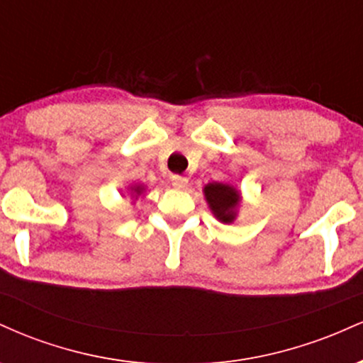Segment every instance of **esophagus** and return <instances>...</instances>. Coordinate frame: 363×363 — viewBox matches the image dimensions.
<instances>
[{
    "mask_svg": "<svg viewBox=\"0 0 363 363\" xmlns=\"http://www.w3.org/2000/svg\"><path fill=\"white\" fill-rule=\"evenodd\" d=\"M187 177H184V176H172V186L174 187H179V189H181V187H186L187 186Z\"/></svg>",
    "mask_w": 363,
    "mask_h": 363,
    "instance_id": "esophagus-1",
    "label": "esophagus"
}]
</instances>
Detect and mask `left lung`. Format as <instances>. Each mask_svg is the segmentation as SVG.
<instances>
[{
  "instance_id": "left-lung-1",
  "label": "left lung",
  "mask_w": 363,
  "mask_h": 363,
  "mask_svg": "<svg viewBox=\"0 0 363 363\" xmlns=\"http://www.w3.org/2000/svg\"><path fill=\"white\" fill-rule=\"evenodd\" d=\"M203 194H205L208 208L218 222H235L240 203H242V196L235 186H232L230 182H208L203 187Z\"/></svg>"
}]
</instances>
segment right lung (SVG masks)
I'll return each instance as SVG.
<instances>
[{
	"mask_svg": "<svg viewBox=\"0 0 363 363\" xmlns=\"http://www.w3.org/2000/svg\"><path fill=\"white\" fill-rule=\"evenodd\" d=\"M128 191H129V194H128V196H131L133 203H135L136 199H138L140 196L143 194L145 191H147V186H145V184H131V186L128 187Z\"/></svg>",
	"mask_w": 363,
	"mask_h": 363,
	"instance_id": "right-lung-1",
	"label": "right lung"
}]
</instances>
